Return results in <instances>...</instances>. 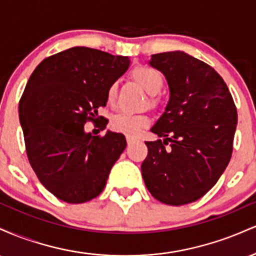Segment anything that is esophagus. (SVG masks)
Segmentation results:
<instances>
[{
	"instance_id": "esophagus-1",
	"label": "esophagus",
	"mask_w": 256,
	"mask_h": 256,
	"mask_svg": "<svg viewBox=\"0 0 256 256\" xmlns=\"http://www.w3.org/2000/svg\"><path fill=\"white\" fill-rule=\"evenodd\" d=\"M126 140H128V144H131V143H134V142H136V138L134 137H131V136H128L126 137Z\"/></svg>"
}]
</instances>
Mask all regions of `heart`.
<instances>
[{
  "label": "heart",
  "mask_w": 256,
  "mask_h": 256,
  "mask_svg": "<svg viewBox=\"0 0 256 256\" xmlns=\"http://www.w3.org/2000/svg\"><path fill=\"white\" fill-rule=\"evenodd\" d=\"M132 78L137 82L140 86L144 89L149 95H156V94L162 89L164 77L161 73L152 68L150 66L140 64V66L134 67L132 71ZM116 89L118 84L113 83L108 88L107 91V101L113 104L116 96ZM150 119L146 114H132L122 112V113L116 114L112 119V128L116 131L126 134L128 136H136L143 128L149 125Z\"/></svg>",
  "instance_id": "obj_1"
}]
</instances>
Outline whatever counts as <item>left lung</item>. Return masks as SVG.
<instances>
[{"label":"left lung","mask_w":256,"mask_h":256,"mask_svg":"<svg viewBox=\"0 0 256 256\" xmlns=\"http://www.w3.org/2000/svg\"><path fill=\"white\" fill-rule=\"evenodd\" d=\"M148 64L165 76L170 101L150 128L164 142H146L142 177L158 201L190 204L210 192L228 165L236 106L218 72L186 52L154 54Z\"/></svg>","instance_id":"1"}]
</instances>
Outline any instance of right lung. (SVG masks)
Returning a JSON list of instances; mask_svg holds the SVG:
<instances>
[{
  "label": "right lung",
  "mask_w": 256,
  "mask_h": 256,
  "mask_svg": "<svg viewBox=\"0 0 256 256\" xmlns=\"http://www.w3.org/2000/svg\"><path fill=\"white\" fill-rule=\"evenodd\" d=\"M130 66L128 56L73 46L44 60L26 84L19 119L28 161L43 186L58 200L83 204L104 189L126 148L122 134L85 132L107 104L110 84ZM107 122L104 120L101 130Z\"/></svg>",
  "instance_id": "add662e5"
}]
</instances>
